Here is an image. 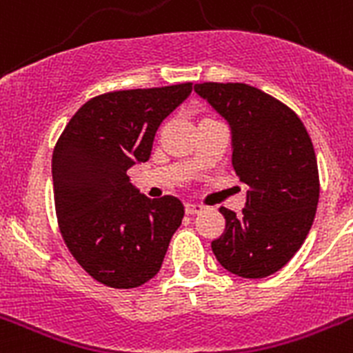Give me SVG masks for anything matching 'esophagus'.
Segmentation results:
<instances>
[{
  "label": "esophagus",
  "mask_w": 353,
  "mask_h": 353,
  "mask_svg": "<svg viewBox=\"0 0 353 353\" xmlns=\"http://www.w3.org/2000/svg\"><path fill=\"white\" fill-rule=\"evenodd\" d=\"M201 205H196V203H187L185 205V212L187 214H198L199 210H201Z\"/></svg>",
  "instance_id": "obj_1"
}]
</instances>
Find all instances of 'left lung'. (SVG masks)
<instances>
[{
  "label": "left lung",
  "instance_id": "8db88e82",
  "mask_svg": "<svg viewBox=\"0 0 353 353\" xmlns=\"http://www.w3.org/2000/svg\"><path fill=\"white\" fill-rule=\"evenodd\" d=\"M194 92L230 123L233 170L249 187L240 217L219 208L226 228L212 251L228 272L270 276L301 249L316 214L320 179L310 134L288 105L249 84L201 83Z\"/></svg>",
  "mask_w": 353,
  "mask_h": 353
}]
</instances>
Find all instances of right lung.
Here are the masks:
<instances>
[{"label": "right lung", "instance_id": "add662e5", "mask_svg": "<svg viewBox=\"0 0 353 353\" xmlns=\"http://www.w3.org/2000/svg\"><path fill=\"white\" fill-rule=\"evenodd\" d=\"M191 92L192 83H182L93 97L56 143L52 187L61 236L102 285L129 290L150 281L182 224L179 198L139 194L127 170L148 161L159 125Z\"/></svg>", "mask_w": 353, "mask_h": 353}]
</instances>
